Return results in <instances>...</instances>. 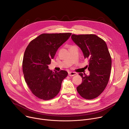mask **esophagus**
<instances>
[{"label": "esophagus", "instance_id": "1", "mask_svg": "<svg viewBox=\"0 0 129 129\" xmlns=\"http://www.w3.org/2000/svg\"><path fill=\"white\" fill-rule=\"evenodd\" d=\"M77 74V73L75 72H68V75L69 76H75Z\"/></svg>", "mask_w": 129, "mask_h": 129}]
</instances>
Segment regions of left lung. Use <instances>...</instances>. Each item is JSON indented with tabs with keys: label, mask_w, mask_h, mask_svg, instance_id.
Returning <instances> with one entry per match:
<instances>
[{
	"label": "left lung",
	"mask_w": 129,
	"mask_h": 129,
	"mask_svg": "<svg viewBox=\"0 0 129 129\" xmlns=\"http://www.w3.org/2000/svg\"><path fill=\"white\" fill-rule=\"evenodd\" d=\"M71 39L82 50L90 75L80 73L82 83L77 87L79 94L92 100L99 96L106 87L111 73V58L106 42L95 35H72Z\"/></svg>",
	"instance_id": "obj_1"
}]
</instances>
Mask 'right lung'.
Listing matches in <instances>:
<instances>
[{"label": "right lung", "instance_id": "right-lung-1", "mask_svg": "<svg viewBox=\"0 0 129 129\" xmlns=\"http://www.w3.org/2000/svg\"><path fill=\"white\" fill-rule=\"evenodd\" d=\"M71 35L42 34L32 40L25 49L22 62L24 79L31 92L40 99L48 100L56 96L68 75L65 70L53 72L48 65Z\"/></svg>", "mask_w": 129, "mask_h": 129}]
</instances>
